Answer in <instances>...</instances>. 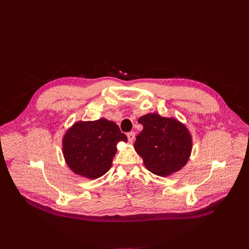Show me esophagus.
I'll return each mask as SVG.
<instances>
[{
    "instance_id": "1",
    "label": "esophagus",
    "mask_w": 249,
    "mask_h": 249,
    "mask_svg": "<svg viewBox=\"0 0 249 249\" xmlns=\"http://www.w3.org/2000/svg\"><path fill=\"white\" fill-rule=\"evenodd\" d=\"M135 137H136V134H135V132H130L129 134H127V140H129V142H133L135 140Z\"/></svg>"
}]
</instances>
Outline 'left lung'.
Masks as SVG:
<instances>
[{
  "instance_id": "left-lung-1",
  "label": "left lung",
  "mask_w": 249,
  "mask_h": 249,
  "mask_svg": "<svg viewBox=\"0 0 249 249\" xmlns=\"http://www.w3.org/2000/svg\"><path fill=\"white\" fill-rule=\"evenodd\" d=\"M138 123L143 130L134 147L146 169L159 177H168L182 169L192 150V136L187 126L176 118L158 113L143 115Z\"/></svg>"
}]
</instances>
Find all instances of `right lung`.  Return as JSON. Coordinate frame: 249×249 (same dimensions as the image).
I'll return each instance as SVG.
<instances>
[{"label":"right lung","mask_w":249,"mask_h":249,"mask_svg":"<svg viewBox=\"0 0 249 249\" xmlns=\"http://www.w3.org/2000/svg\"><path fill=\"white\" fill-rule=\"evenodd\" d=\"M119 141L126 142L127 138L115 123L106 118L77 122L62 139L65 162L76 175L95 179L111 168Z\"/></svg>","instance_id":"obj_1"}]
</instances>
